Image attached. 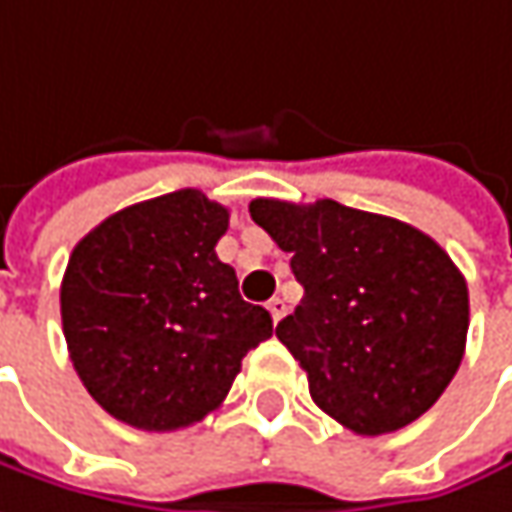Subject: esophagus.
I'll list each match as a JSON object with an SVG mask.
<instances>
[{
	"instance_id": "esophagus-1",
	"label": "esophagus",
	"mask_w": 512,
	"mask_h": 512,
	"mask_svg": "<svg viewBox=\"0 0 512 512\" xmlns=\"http://www.w3.org/2000/svg\"><path fill=\"white\" fill-rule=\"evenodd\" d=\"M266 307H269V313H272V322H275V325H278V322L284 319V313H287V304H284V299H278V296H275V299H269Z\"/></svg>"
}]
</instances>
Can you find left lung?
<instances>
[{"label": "left lung", "instance_id": "8db88e82", "mask_svg": "<svg viewBox=\"0 0 512 512\" xmlns=\"http://www.w3.org/2000/svg\"><path fill=\"white\" fill-rule=\"evenodd\" d=\"M249 213L293 255L304 287L275 334L307 372L310 398L360 437L393 434L431 410L469 331L454 260L419 228L334 199H255Z\"/></svg>", "mask_w": 512, "mask_h": 512}]
</instances>
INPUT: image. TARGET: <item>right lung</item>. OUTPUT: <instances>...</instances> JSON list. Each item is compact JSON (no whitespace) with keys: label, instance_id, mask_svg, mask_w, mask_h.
<instances>
[{"label":"right lung","instance_id":"obj_1","mask_svg":"<svg viewBox=\"0 0 512 512\" xmlns=\"http://www.w3.org/2000/svg\"><path fill=\"white\" fill-rule=\"evenodd\" d=\"M228 208L175 190L108 216L72 249L61 284L70 360L114 419L140 431L202 422L272 316L243 302L216 257Z\"/></svg>","mask_w":512,"mask_h":512}]
</instances>
